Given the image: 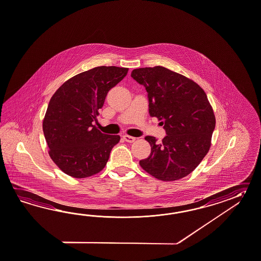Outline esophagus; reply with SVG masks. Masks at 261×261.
<instances>
[{
	"label": "esophagus",
	"instance_id": "obj_1",
	"mask_svg": "<svg viewBox=\"0 0 261 261\" xmlns=\"http://www.w3.org/2000/svg\"><path fill=\"white\" fill-rule=\"evenodd\" d=\"M123 138H124V140L127 142V143H134V141H135V137H133V136H129V135H127V134H125V135H123Z\"/></svg>",
	"mask_w": 261,
	"mask_h": 261
}]
</instances>
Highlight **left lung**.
Wrapping results in <instances>:
<instances>
[{
  "label": "left lung",
  "mask_w": 261,
  "mask_h": 261,
  "mask_svg": "<svg viewBox=\"0 0 261 261\" xmlns=\"http://www.w3.org/2000/svg\"><path fill=\"white\" fill-rule=\"evenodd\" d=\"M132 77L147 90L148 113L157 117L167 136L151 147L141 167L158 180H180L191 173L207 154L216 126L207 95L196 82L163 67L139 68Z\"/></svg>",
  "instance_id": "left-lung-1"
}]
</instances>
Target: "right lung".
<instances>
[{"mask_svg": "<svg viewBox=\"0 0 261 261\" xmlns=\"http://www.w3.org/2000/svg\"><path fill=\"white\" fill-rule=\"evenodd\" d=\"M127 68L99 66L65 81L51 97L42 123L49 155L69 176L86 178L100 172L119 135L102 134L93 125L108 92Z\"/></svg>", "mask_w": 261, "mask_h": 261, "instance_id": "add662e5", "label": "right lung"}]
</instances>
